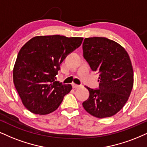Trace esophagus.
Here are the masks:
<instances>
[{
    "instance_id": "esophagus-1",
    "label": "esophagus",
    "mask_w": 147,
    "mask_h": 147,
    "mask_svg": "<svg viewBox=\"0 0 147 147\" xmlns=\"http://www.w3.org/2000/svg\"><path fill=\"white\" fill-rule=\"evenodd\" d=\"M72 86H73V88H79L80 87V85H78L76 84H72Z\"/></svg>"
}]
</instances>
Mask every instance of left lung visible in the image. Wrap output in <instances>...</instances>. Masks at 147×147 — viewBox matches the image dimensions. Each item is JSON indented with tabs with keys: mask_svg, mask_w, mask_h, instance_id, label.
I'll use <instances>...</instances> for the list:
<instances>
[{
	"mask_svg": "<svg viewBox=\"0 0 147 147\" xmlns=\"http://www.w3.org/2000/svg\"><path fill=\"white\" fill-rule=\"evenodd\" d=\"M82 49L91 69L99 74V89L86 86L90 95L82 106L95 117H112L125 106L133 88L129 54L120 44L106 37L85 38Z\"/></svg>",
	"mask_w": 147,
	"mask_h": 147,
	"instance_id": "8db88e82",
	"label": "left lung"
}]
</instances>
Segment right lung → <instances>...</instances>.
Instances as JSON below:
<instances>
[{"label":"right lung","instance_id":"1","mask_svg":"<svg viewBox=\"0 0 147 147\" xmlns=\"http://www.w3.org/2000/svg\"><path fill=\"white\" fill-rule=\"evenodd\" d=\"M82 37L37 36L27 41L18 54L13 79L22 102L30 112L45 115L59 108L72 89L56 76L69 54L82 44Z\"/></svg>","mask_w":147,"mask_h":147}]
</instances>
